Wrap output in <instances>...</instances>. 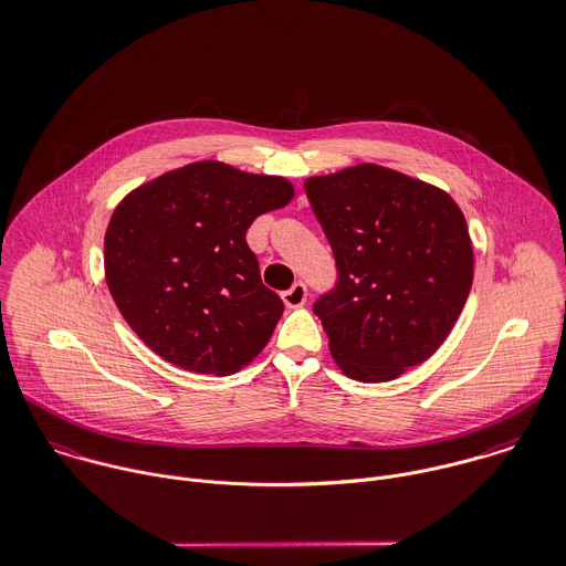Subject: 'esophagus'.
Returning <instances> with one entry per match:
<instances>
[{
  "instance_id": "obj_1",
  "label": "esophagus",
  "mask_w": 566,
  "mask_h": 566,
  "mask_svg": "<svg viewBox=\"0 0 566 566\" xmlns=\"http://www.w3.org/2000/svg\"><path fill=\"white\" fill-rule=\"evenodd\" d=\"M306 295H308L306 284L295 282L289 291H284V293H282V300H284V304H286L289 308H300V306H304V304H306Z\"/></svg>"
}]
</instances>
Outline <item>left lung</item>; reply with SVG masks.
Listing matches in <instances>:
<instances>
[{"label": "left lung", "instance_id": "8db88e82", "mask_svg": "<svg viewBox=\"0 0 566 566\" xmlns=\"http://www.w3.org/2000/svg\"><path fill=\"white\" fill-rule=\"evenodd\" d=\"M339 282L315 304L339 370L384 384L432 357L474 282L468 220L454 198L403 171L359 163L304 182Z\"/></svg>", "mask_w": 566, "mask_h": 566}]
</instances>
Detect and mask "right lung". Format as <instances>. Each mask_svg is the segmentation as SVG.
<instances>
[{
  "instance_id": "right-lung-1",
  "label": "right lung",
  "mask_w": 566,
  "mask_h": 566,
  "mask_svg": "<svg viewBox=\"0 0 566 566\" xmlns=\"http://www.w3.org/2000/svg\"><path fill=\"white\" fill-rule=\"evenodd\" d=\"M293 196L282 176L198 160L116 205L103 242L105 282L145 346L213 377L233 375L262 353L284 304L262 284L247 229Z\"/></svg>"
}]
</instances>
